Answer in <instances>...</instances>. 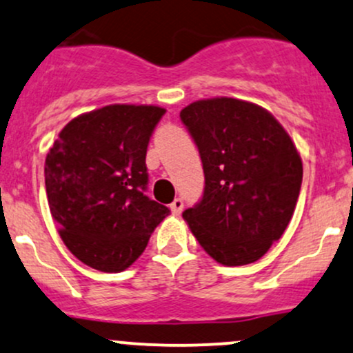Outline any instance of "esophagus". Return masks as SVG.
<instances>
[{"label": "esophagus", "mask_w": 353, "mask_h": 353, "mask_svg": "<svg viewBox=\"0 0 353 353\" xmlns=\"http://www.w3.org/2000/svg\"><path fill=\"white\" fill-rule=\"evenodd\" d=\"M182 209H184V201H182L181 197L174 199L172 204H171V210H172L174 216H179V214L182 212Z\"/></svg>", "instance_id": "obj_1"}]
</instances>
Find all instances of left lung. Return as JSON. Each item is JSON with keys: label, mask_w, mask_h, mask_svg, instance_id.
Listing matches in <instances>:
<instances>
[{"label": "left lung", "mask_w": 353, "mask_h": 353, "mask_svg": "<svg viewBox=\"0 0 353 353\" xmlns=\"http://www.w3.org/2000/svg\"><path fill=\"white\" fill-rule=\"evenodd\" d=\"M181 121L199 149L205 179L202 199L182 217L219 264H252L294 216L301 154L269 111L247 101H196Z\"/></svg>", "instance_id": "obj_1"}]
</instances>
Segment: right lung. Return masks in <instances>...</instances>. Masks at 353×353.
<instances>
[{
    "label": "right lung",
    "mask_w": 353,
    "mask_h": 353,
    "mask_svg": "<svg viewBox=\"0 0 353 353\" xmlns=\"http://www.w3.org/2000/svg\"><path fill=\"white\" fill-rule=\"evenodd\" d=\"M165 109L111 104L70 121L46 156L51 216L68 249L101 272H121L169 216L145 196V152Z\"/></svg>",
    "instance_id": "right-lung-1"
}]
</instances>
